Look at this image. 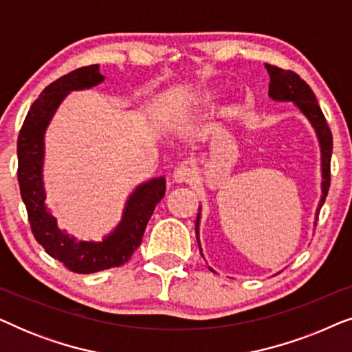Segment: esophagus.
Wrapping results in <instances>:
<instances>
[{
    "mask_svg": "<svg viewBox=\"0 0 352 352\" xmlns=\"http://www.w3.org/2000/svg\"><path fill=\"white\" fill-rule=\"evenodd\" d=\"M195 176H197L195 171L187 165H179L175 170V173H173V179H175L176 182H179V184H182V182L189 184V182L195 181Z\"/></svg>",
    "mask_w": 352,
    "mask_h": 352,
    "instance_id": "obj_1",
    "label": "esophagus"
}]
</instances>
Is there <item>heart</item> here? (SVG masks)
<instances>
[{
  "label": "heart",
  "mask_w": 352,
  "mask_h": 352,
  "mask_svg": "<svg viewBox=\"0 0 352 352\" xmlns=\"http://www.w3.org/2000/svg\"><path fill=\"white\" fill-rule=\"evenodd\" d=\"M211 99H213V98H211V96H208V100H211Z\"/></svg>",
  "instance_id": "obj_1"
}]
</instances>
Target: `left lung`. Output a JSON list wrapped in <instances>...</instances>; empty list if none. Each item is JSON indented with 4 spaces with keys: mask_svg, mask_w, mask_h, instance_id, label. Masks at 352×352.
Segmentation results:
<instances>
[{
    "mask_svg": "<svg viewBox=\"0 0 352 352\" xmlns=\"http://www.w3.org/2000/svg\"><path fill=\"white\" fill-rule=\"evenodd\" d=\"M266 69L269 72V75H271L269 96H271L274 100H292V102H295L298 107H300L301 112L311 120L312 124H314L317 136H319L322 147V176H324V182H322V200L319 205L320 210L330 189V160L331 151H333V138H331V131L329 124H327V120L324 117V113H322L319 104H317L316 94L312 93L309 85H307L300 75L292 70H283L280 67L269 64H266ZM195 232L199 234V216H197ZM197 242H199V235H197Z\"/></svg>",
    "mask_w": 352,
    "mask_h": 352,
    "instance_id": "8db88e82",
    "label": "left lung"
}]
</instances>
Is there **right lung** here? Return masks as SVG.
Listing matches in <instances>:
<instances>
[{
	"label": "right lung",
	"mask_w": 352,
	"mask_h": 352,
	"mask_svg": "<svg viewBox=\"0 0 352 352\" xmlns=\"http://www.w3.org/2000/svg\"><path fill=\"white\" fill-rule=\"evenodd\" d=\"M102 80L99 65L94 64L80 67L52 81L28 110L17 139V179L33 237L51 258L76 274L105 271L129 261L134 250L141 245L148 219L166 189L163 177L139 186L129 197L122 224L100 243L74 242V239L57 228L56 219L46 211L41 181L43 134L46 124L69 91L91 88Z\"/></svg>",
	"instance_id": "add662e5"
}]
</instances>
